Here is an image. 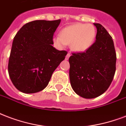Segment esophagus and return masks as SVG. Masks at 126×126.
I'll return each instance as SVG.
<instances>
[{"label": "esophagus", "instance_id": "34e87169", "mask_svg": "<svg viewBox=\"0 0 126 126\" xmlns=\"http://www.w3.org/2000/svg\"><path fill=\"white\" fill-rule=\"evenodd\" d=\"M70 56H71V54H70V53H68V54H67V55L66 56V58H65V59H66V60H68V59H69V58H70Z\"/></svg>", "mask_w": 126, "mask_h": 126}]
</instances>
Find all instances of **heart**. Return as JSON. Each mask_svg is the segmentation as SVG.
<instances>
[{
    "label": "heart",
    "mask_w": 126,
    "mask_h": 126,
    "mask_svg": "<svg viewBox=\"0 0 126 126\" xmlns=\"http://www.w3.org/2000/svg\"><path fill=\"white\" fill-rule=\"evenodd\" d=\"M96 37V30L91 24L75 23L63 28L60 35L54 36L53 43L58 47L70 45L74 52H83L93 45Z\"/></svg>",
    "instance_id": "b5f03b06"
}]
</instances>
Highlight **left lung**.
<instances>
[{
	"mask_svg": "<svg viewBox=\"0 0 126 126\" xmlns=\"http://www.w3.org/2000/svg\"><path fill=\"white\" fill-rule=\"evenodd\" d=\"M93 24L97 30L95 42L86 52L73 53L69 58L71 86L85 98L103 94L116 71V54L112 38L100 23Z\"/></svg>",
	"mask_w": 126,
	"mask_h": 126,
	"instance_id": "left-lung-1",
	"label": "left lung"
}]
</instances>
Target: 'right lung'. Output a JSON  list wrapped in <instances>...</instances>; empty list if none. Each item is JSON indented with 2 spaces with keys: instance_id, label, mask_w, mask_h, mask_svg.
<instances>
[{
  "instance_id": "obj_1",
  "label": "right lung",
  "mask_w": 126,
  "mask_h": 126,
  "mask_svg": "<svg viewBox=\"0 0 126 126\" xmlns=\"http://www.w3.org/2000/svg\"><path fill=\"white\" fill-rule=\"evenodd\" d=\"M35 20L26 23L14 38L8 74L17 90L35 93L47 86L52 73L68 52L53 47V35L60 23Z\"/></svg>"
}]
</instances>
